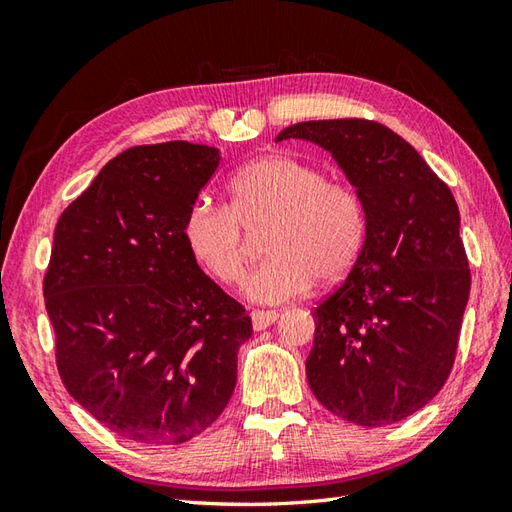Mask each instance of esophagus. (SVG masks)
Masks as SVG:
<instances>
[{"instance_id": "esophagus-1", "label": "esophagus", "mask_w": 512, "mask_h": 512, "mask_svg": "<svg viewBox=\"0 0 512 512\" xmlns=\"http://www.w3.org/2000/svg\"><path fill=\"white\" fill-rule=\"evenodd\" d=\"M279 317V312L275 310H253L250 312V321H253V328L259 330H266L268 325H273Z\"/></svg>"}]
</instances>
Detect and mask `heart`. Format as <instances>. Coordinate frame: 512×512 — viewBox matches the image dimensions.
<instances>
[{"instance_id":"obj_1","label":"heart","mask_w":512,"mask_h":512,"mask_svg":"<svg viewBox=\"0 0 512 512\" xmlns=\"http://www.w3.org/2000/svg\"><path fill=\"white\" fill-rule=\"evenodd\" d=\"M266 262L244 281L246 299L284 303L314 279L339 281L365 242V209L358 193L323 169L288 156L250 162L228 182V204L195 202L184 215L189 255L224 286L237 284L248 264L246 233L262 231Z\"/></svg>"}]
</instances>
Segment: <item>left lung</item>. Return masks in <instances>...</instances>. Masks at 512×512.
I'll return each mask as SVG.
<instances>
[{
	"label": "left lung",
	"instance_id": "obj_1",
	"mask_svg": "<svg viewBox=\"0 0 512 512\" xmlns=\"http://www.w3.org/2000/svg\"><path fill=\"white\" fill-rule=\"evenodd\" d=\"M328 149L365 209L350 275L314 308L306 361L312 394L361 427L422 409L458 352L471 270L451 189L405 138L365 118L306 121L277 140Z\"/></svg>",
	"mask_w": 512,
	"mask_h": 512
}]
</instances>
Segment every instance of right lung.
<instances>
[{
	"mask_svg": "<svg viewBox=\"0 0 512 512\" xmlns=\"http://www.w3.org/2000/svg\"><path fill=\"white\" fill-rule=\"evenodd\" d=\"M220 151L187 140L112 158L59 217L43 297L65 389L116 436L149 447L209 429L233 396L253 323L206 277L184 215Z\"/></svg>",
	"mask_w": 512,
	"mask_h": 512,
	"instance_id": "add662e5",
	"label": "right lung"
}]
</instances>
